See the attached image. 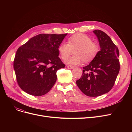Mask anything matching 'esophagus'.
<instances>
[{
    "instance_id": "34e87169",
    "label": "esophagus",
    "mask_w": 132,
    "mask_h": 132,
    "mask_svg": "<svg viewBox=\"0 0 132 132\" xmlns=\"http://www.w3.org/2000/svg\"><path fill=\"white\" fill-rule=\"evenodd\" d=\"M66 67L68 68V69H70V70H71V69H73L74 68V66H72V65H67Z\"/></svg>"
}]
</instances>
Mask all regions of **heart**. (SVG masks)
<instances>
[{
    "mask_svg": "<svg viewBox=\"0 0 132 132\" xmlns=\"http://www.w3.org/2000/svg\"><path fill=\"white\" fill-rule=\"evenodd\" d=\"M67 43H61L58 46V50L60 57L65 60L74 50L75 55L65 61L68 65H80L84 61H91L99 51L98 44L92 42V39L84 34L74 35L68 38Z\"/></svg>",
    "mask_w": 132,
    "mask_h": 132,
    "instance_id": "obj_1",
    "label": "heart"
}]
</instances>
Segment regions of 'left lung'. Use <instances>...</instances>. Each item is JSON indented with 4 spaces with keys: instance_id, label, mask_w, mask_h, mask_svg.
Instances as JSON below:
<instances>
[{
    "instance_id": "left-lung-1",
    "label": "left lung",
    "mask_w": 132,
    "mask_h": 132,
    "mask_svg": "<svg viewBox=\"0 0 132 132\" xmlns=\"http://www.w3.org/2000/svg\"><path fill=\"white\" fill-rule=\"evenodd\" d=\"M98 38L101 50L83 67L81 78L76 84L81 91L90 97H97L110 91L120 70L117 46L108 35L100 30L93 31Z\"/></svg>"
}]
</instances>
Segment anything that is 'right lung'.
Instances as JSON below:
<instances>
[{"instance_id":"add662e5","label":"right lung","mask_w":132,"mask_h":132,"mask_svg":"<svg viewBox=\"0 0 132 132\" xmlns=\"http://www.w3.org/2000/svg\"><path fill=\"white\" fill-rule=\"evenodd\" d=\"M67 35L40 34L18 48L13 66L22 90L36 96L50 90L56 82L57 71L65 67L58 48Z\"/></svg>"}]
</instances>
